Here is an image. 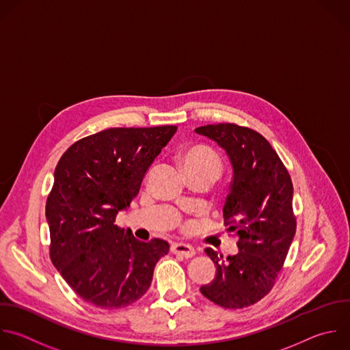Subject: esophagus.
I'll return each instance as SVG.
<instances>
[{
  "label": "esophagus",
  "mask_w": 350,
  "mask_h": 350,
  "mask_svg": "<svg viewBox=\"0 0 350 350\" xmlns=\"http://www.w3.org/2000/svg\"><path fill=\"white\" fill-rule=\"evenodd\" d=\"M172 253L181 256L184 258H192L195 256V249L185 243H173L172 245Z\"/></svg>",
  "instance_id": "esophagus-1"
}]
</instances>
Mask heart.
Returning <instances> with one entry per match:
<instances>
[{
    "label": "heart",
    "mask_w": 350,
    "mask_h": 350,
    "mask_svg": "<svg viewBox=\"0 0 350 350\" xmlns=\"http://www.w3.org/2000/svg\"><path fill=\"white\" fill-rule=\"evenodd\" d=\"M180 161L188 177L203 176L214 183L222 173V161L219 155L204 144H192L180 154Z\"/></svg>",
    "instance_id": "heart-1"
}]
</instances>
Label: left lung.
I'll use <instances>...</instances> for the list:
<instances>
[{"label": "left lung", "mask_w": 350, "mask_h": 350, "mask_svg": "<svg viewBox=\"0 0 350 350\" xmlns=\"http://www.w3.org/2000/svg\"><path fill=\"white\" fill-rule=\"evenodd\" d=\"M195 132L217 142L230 159L234 178L222 213L226 230L239 238V253L226 261L204 250L217 273L200 293L222 308H247L273 288L294 239L291 177L268 140L250 128L217 124Z\"/></svg>", "instance_id": "1"}]
</instances>
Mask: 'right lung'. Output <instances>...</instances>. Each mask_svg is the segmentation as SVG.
I'll return each instance as SVG.
<instances>
[{
	"mask_svg": "<svg viewBox=\"0 0 350 350\" xmlns=\"http://www.w3.org/2000/svg\"><path fill=\"white\" fill-rule=\"evenodd\" d=\"M176 132L173 125L109 128L75 142L57 162L45 206L49 256L85 302L101 309L133 304L169 253L166 241L140 242L115 219Z\"/></svg>",
	"mask_w": 350,
	"mask_h": 350,
	"instance_id": "right-lung-1",
	"label": "right lung"
}]
</instances>
